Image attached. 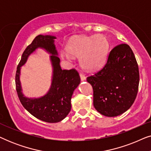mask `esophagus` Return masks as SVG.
Wrapping results in <instances>:
<instances>
[{
    "instance_id": "obj_1",
    "label": "esophagus",
    "mask_w": 151,
    "mask_h": 151,
    "mask_svg": "<svg viewBox=\"0 0 151 151\" xmlns=\"http://www.w3.org/2000/svg\"><path fill=\"white\" fill-rule=\"evenodd\" d=\"M80 77L81 81H84V80H86V77L82 73H80Z\"/></svg>"
}]
</instances>
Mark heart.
I'll use <instances>...</instances> for the list:
<instances>
[{
	"mask_svg": "<svg viewBox=\"0 0 151 151\" xmlns=\"http://www.w3.org/2000/svg\"><path fill=\"white\" fill-rule=\"evenodd\" d=\"M109 49V42L103 35L82 36L71 41L67 47V51L62 53L65 58L71 56L80 58L82 67L87 71H96L106 63Z\"/></svg>",
	"mask_w": 151,
	"mask_h": 151,
	"instance_id": "b5f03b06",
	"label": "heart"
}]
</instances>
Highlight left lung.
<instances>
[{
    "label": "left lung",
    "mask_w": 151,
    "mask_h": 151,
    "mask_svg": "<svg viewBox=\"0 0 151 151\" xmlns=\"http://www.w3.org/2000/svg\"><path fill=\"white\" fill-rule=\"evenodd\" d=\"M86 80L93 89V106L100 114L115 117L126 112L135 100L139 82L131 47L127 44L114 47L104 68Z\"/></svg>",
    "instance_id": "8db88e82"
}]
</instances>
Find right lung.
<instances>
[{"instance_id":"obj_1","label":"right lung","mask_w":151,"mask_h":151,"mask_svg":"<svg viewBox=\"0 0 151 151\" xmlns=\"http://www.w3.org/2000/svg\"><path fill=\"white\" fill-rule=\"evenodd\" d=\"M56 37L38 35L22 53L16 73V88L19 100L28 112L40 120L49 123L59 122L65 119L71 109V99L74 90L80 83L79 73L75 69L63 70L55 48ZM45 49L51 54L50 59L52 67V78L48 92L42 97L29 99L22 93L19 80L21 67L37 48Z\"/></svg>"}]
</instances>
